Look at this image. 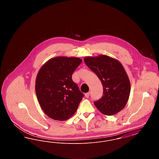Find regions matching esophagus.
<instances>
[{"label": "esophagus", "instance_id": "1", "mask_svg": "<svg viewBox=\"0 0 159 159\" xmlns=\"http://www.w3.org/2000/svg\"><path fill=\"white\" fill-rule=\"evenodd\" d=\"M89 95H90V92H89L85 93V97H86V98H89Z\"/></svg>", "mask_w": 159, "mask_h": 159}]
</instances>
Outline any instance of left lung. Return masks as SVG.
Masks as SVG:
<instances>
[{
	"label": "left lung",
	"instance_id": "1",
	"mask_svg": "<svg viewBox=\"0 0 159 159\" xmlns=\"http://www.w3.org/2000/svg\"><path fill=\"white\" fill-rule=\"evenodd\" d=\"M86 66L94 72L103 86L102 97L94 102L99 111L107 116L117 113L128 101L130 84L121 63L107 55L84 58Z\"/></svg>",
	"mask_w": 159,
	"mask_h": 159
}]
</instances>
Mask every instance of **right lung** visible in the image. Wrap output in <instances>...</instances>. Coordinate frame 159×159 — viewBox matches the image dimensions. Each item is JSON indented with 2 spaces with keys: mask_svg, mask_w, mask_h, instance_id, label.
<instances>
[{
  "mask_svg": "<svg viewBox=\"0 0 159 159\" xmlns=\"http://www.w3.org/2000/svg\"><path fill=\"white\" fill-rule=\"evenodd\" d=\"M82 61L76 57H55L38 72L35 85L38 101L44 113L53 120H67L75 113L84 97L71 77Z\"/></svg>",
  "mask_w": 159,
  "mask_h": 159,
  "instance_id": "1",
  "label": "right lung"
}]
</instances>
